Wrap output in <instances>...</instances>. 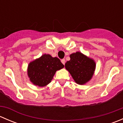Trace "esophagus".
<instances>
[{"instance_id":"1","label":"esophagus","mask_w":123,"mask_h":123,"mask_svg":"<svg viewBox=\"0 0 123 123\" xmlns=\"http://www.w3.org/2000/svg\"><path fill=\"white\" fill-rule=\"evenodd\" d=\"M61 62L62 63V64H64V65H65V59H61Z\"/></svg>"}]
</instances>
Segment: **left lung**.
Here are the masks:
<instances>
[{
  "instance_id": "obj_1",
  "label": "left lung",
  "mask_w": 123,
  "mask_h": 123,
  "mask_svg": "<svg viewBox=\"0 0 123 123\" xmlns=\"http://www.w3.org/2000/svg\"><path fill=\"white\" fill-rule=\"evenodd\" d=\"M65 66L77 83L84 85L91 79L96 64L93 59L77 52L70 55V60Z\"/></svg>"
}]
</instances>
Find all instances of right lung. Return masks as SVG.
<instances>
[{"label": "right lung", "mask_w": 123, "mask_h": 123, "mask_svg": "<svg viewBox=\"0 0 123 123\" xmlns=\"http://www.w3.org/2000/svg\"><path fill=\"white\" fill-rule=\"evenodd\" d=\"M64 67L59 58L44 54L30 63L27 72L30 80L34 85L43 87L51 82L57 70Z\"/></svg>", "instance_id": "1"}]
</instances>
